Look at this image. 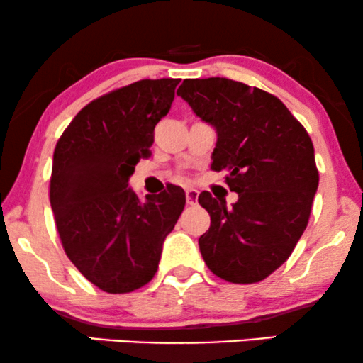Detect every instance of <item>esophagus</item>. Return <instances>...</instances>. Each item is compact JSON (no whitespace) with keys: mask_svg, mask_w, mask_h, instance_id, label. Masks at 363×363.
<instances>
[{"mask_svg":"<svg viewBox=\"0 0 363 363\" xmlns=\"http://www.w3.org/2000/svg\"><path fill=\"white\" fill-rule=\"evenodd\" d=\"M185 196H186V203L195 205L196 200H199V191H196L195 189H186Z\"/></svg>","mask_w":363,"mask_h":363,"instance_id":"1","label":"esophagus"}]
</instances>
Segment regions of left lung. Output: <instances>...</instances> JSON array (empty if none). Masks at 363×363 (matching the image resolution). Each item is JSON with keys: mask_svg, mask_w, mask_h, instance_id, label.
<instances>
[{"mask_svg": "<svg viewBox=\"0 0 363 363\" xmlns=\"http://www.w3.org/2000/svg\"><path fill=\"white\" fill-rule=\"evenodd\" d=\"M178 96L217 131L212 169L229 172L232 207L208 191L199 203L210 229L199 239L213 274L235 284L266 279L296 247L318 189L315 147L272 94L223 79H186Z\"/></svg>", "mask_w": 363, "mask_h": 363, "instance_id": "1", "label": "left lung"}]
</instances>
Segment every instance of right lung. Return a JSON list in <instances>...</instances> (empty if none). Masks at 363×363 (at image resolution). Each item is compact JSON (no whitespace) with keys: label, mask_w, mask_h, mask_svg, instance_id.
Returning <instances> with one entry per match:
<instances>
[{"label":"right lung","mask_w":363,"mask_h":363,"mask_svg":"<svg viewBox=\"0 0 363 363\" xmlns=\"http://www.w3.org/2000/svg\"><path fill=\"white\" fill-rule=\"evenodd\" d=\"M180 79H145L89 102L53 151L50 205L67 257L106 293H131L153 279L167 235L185 207L169 185L145 202L129 177L151 155L155 126Z\"/></svg>","instance_id":"1"}]
</instances>
